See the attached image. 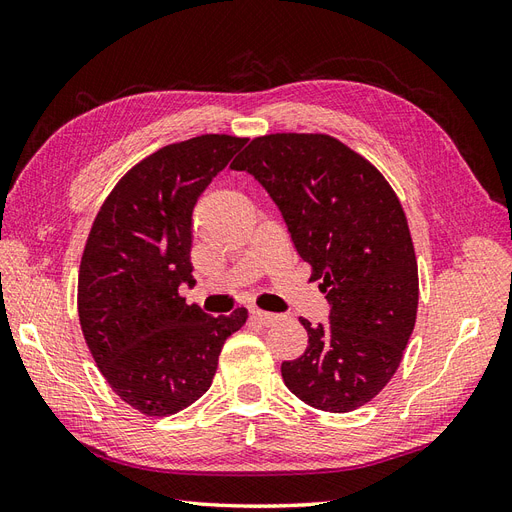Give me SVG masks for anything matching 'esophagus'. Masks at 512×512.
Segmentation results:
<instances>
[{"label":"esophagus","mask_w":512,"mask_h":512,"mask_svg":"<svg viewBox=\"0 0 512 512\" xmlns=\"http://www.w3.org/2000/svg\"><path fill=\"white\" fill-rule=\"evenodd\" d=\"M250 314H252V318H254L258 324H262V327H271V324H275L277 320L282 318L280 314H271V312H265V309H258V307H254Z\"/></svg>","instance_id":"esophagus-1"}]
</instances>
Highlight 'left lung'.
I'll return each mask as SVG.
<instances>
[{
  "label": "left lung",
  "instance_id": "1",
  "mask_svg": "<svg viewBox=\"0 0 512 512\" xmlns=\"http://www.w3.org/2000/svg\"><path fill=\"white\" fill-rule=\"evenodd\" d=\"M230 168L269 192L331 303L327 327L299 318L307 348L282 363L286 386L324 412L365 406L395 376L416 322L418 267L397 194L329 134L258 136Z\"/></svg>",
  "mask_w": 512,
  "mask_h": 512
}]
</instances>
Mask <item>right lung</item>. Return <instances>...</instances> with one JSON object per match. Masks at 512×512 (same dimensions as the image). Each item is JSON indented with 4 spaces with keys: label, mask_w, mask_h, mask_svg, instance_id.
<instances>
[{
    "label": "right lung",
    "mask_w": 512,
    "mask_h": 512,
    "mask_svg": "<svg viewBox=\"0 0 512 512\" xmlns=\"http://www.w3.org/2000/svg\"><path fill=\"white\" fill-rule=\"evenodd\" d=\"M247 138L203 134L132 166L106 196L81 258L79 320L108 386L145 416L203 397L247 309L213 318L188 305L192 211Z\"/></svg>",
    "instance_id": "add662e5"
}]
</instances>
